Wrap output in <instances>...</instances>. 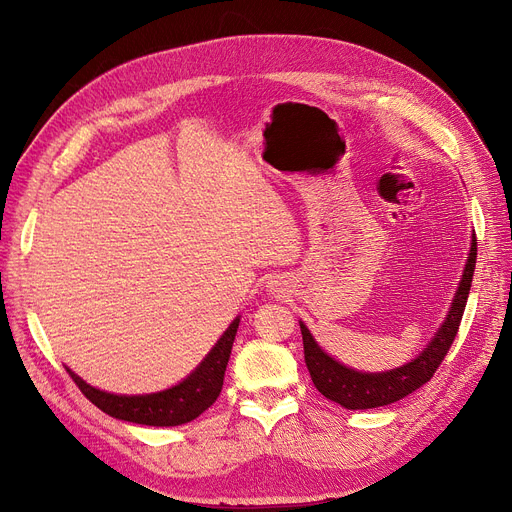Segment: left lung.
I'll list each match as a JSON object with an SVG mask.
<instances>
[{
  "label": "left lung",
  "mask_w": 512,
  "mask_h": 512,
  "mask_svg": "<svg viewBox=\"0 0 512 512\" xmlns=\"http://www.w3.org/2000/svg\"><path fill=\"white\" fill-rule=\"evenodd\" d=\"M475 259H477V238L473 234L471 251L467 257V265L463 278L456 288L454 301L450 305V311L444 319V324L427 344V348L419 353L411 363L382 371V373H363L346 367L338 361H334L328 353H324L307 330V326L301 321V334H303V346H305V363L311 373V380L315 388L324 394L326 398L338 402L344 409H375L390 405L400 398L409 396L423 384L434 378L436 369L444 361L448 348L454 342L456 332H459L461 319L465 313V305L469 299V290L473 282L475 272Z\"/></svg>",
  "instance_id": "1"
}]
</instances>
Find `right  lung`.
Segmentation results:
<instances>
[{
    "label": "right lung",
    "mask_w": 512,
    "mask_h": 512,
    "mask_svg": "<svg viewBox=\"0 0 512 512\" xmlns=\"http://www.w3.org/2000/svg\"><path fill=\"white\" fill-rule=\"evenodd\" d=\"M238 324L240 317L232 321L228 330L222 334V338L215 342L209 355L186 380L155 394H110L89 386L87 382L80 380L72 369L66 371L70 373V378L80 388V392H83L97 409H101L110 417L153 427L182 425L197 419L203 411H207L213 405L215 398L220 396Z\"/></svg>",
    "instance_id": "obj_1"
}]
</instances>
